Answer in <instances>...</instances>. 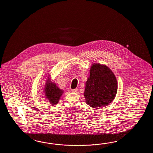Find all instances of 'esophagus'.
Wrapping results in <instances>:
<instances>
[{
	"instance_id": "esophagus-1",
	"label": "esophagus",
	"mask_w": 153,
	"mask_h": 153,
	"mask_svg": "<svg viewBox=\"0 0 153 153\" xmlns=\"http://www.w3.org/2000/svg\"><path fill=\"white\" fill-rule=\"evenodd\" d=\"M78 91V88H75V89H71V92H76Z\"/></svg>"
}]
</instances>
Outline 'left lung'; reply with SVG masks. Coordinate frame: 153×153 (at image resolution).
Here are the masks:
<instances>
[{"label": "left lung", "mask_w": 153, "mask_h": 153, "mask_svg": "<svg viewBox=\"0 0 153 153\" xmlns=\"http://www.w3.org/2000/svg\"><path fill=\"white\" fill-rule=\"evenodd\" d=\"M117 91V80L110 68L93 63L85 83L84 96L86 104L93 108L107 106L114 100Z\"/></svg>", "instance_id": "obj_1"}]
</instances>
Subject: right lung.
Returning a JSON list of instances; mask_svg holds the SVG:
<instances>
[{"instance_id": "obj_1", "label": "right lung", "mask_w": 153, "mask_h": 153, "mask_svg": "<svg viewBox=\"0 0 153 153\" xmlns=\"http://www.w3.org/2000/svg\"><path fill=\"white\" fill-rule=\"evenodd\" d=\"M45 83L44 86V94L46 100L51 105H55L59 103V99L64 91L59 88L54 82L51 80V75L46 76Z\"/></svg>"}]
</instances>
